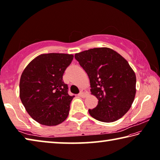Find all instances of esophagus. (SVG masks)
I'll use <instances>...</instances> for the list:
<instances>
[{
  "instance_id": "34e87169",
  "label": "esophagus",
  "mask_w": 160,
  "mask_h": 160,
  "mask_svg": "<svg viewBox=\"0 0 160 160\" xmlns=\"http://www.w3.org/2000/svg\"><path fill=\"white\" fill-rule=\"evenodd\" d=\"M87 93V91L85 90V89H82V90H81L80 92L79 93V96L81 97H85V94Z\"/></svg>"
}]
</instances>
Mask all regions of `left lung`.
I'll use <instances>...</instances> for the list:
<instances>
[{"label":"left lung","instance_id":"1","mask_svg":"<svg viewBox=\"0 0 160 160\" xmlns=\"http://www.w3.org/2000/svg\"><path fill=\"white\" fill-rule=\"evenodd\" d=\"M88 74L98 104L89 113L102 122H113L128 112L136 92V76L125 58L112 48H94L75 54Z\"/></svg>","mask_w":160,"mask_h":160}]
</instances>
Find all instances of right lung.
<instances>
[{"label": "right lung", "mask_w": 160, "mask_h": 160, "mask_svg": "<svg viewBox=\"0 0 160 160\" xmlns=\"http://www.w3.org/2000/svg\"><path fill=\"white\" fill-rule=\"evenodd\" d=\"M73 55L44 53L33 59L23 70L20 97L29 116L44 126H56L66 120L74 96L68 94L63 81Z\"/></svg>", "instance_id": "1"}]
</instances>
